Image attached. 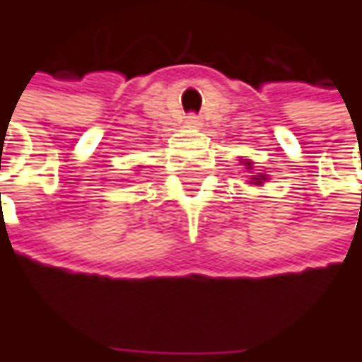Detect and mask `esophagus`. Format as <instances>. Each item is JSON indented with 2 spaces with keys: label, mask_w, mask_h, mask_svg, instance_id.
I'll use <instances>...</instances> for the list:
<instances>
[{
  "label": "esophagus",
  "mask_w": 362,
  "mask_h": 362,
  "mask_svg": "<svg viewBox=\"0 0 362 362\" xmlns=\"http://www.w3.org/2000/svg\"><path fill=\"white\" fill-rule=\"evenodd\" d=\"M185 124H187V128H201L203 124H201V118L199 116H195V114H189L185 119Z\"/></svg>",
  "instance_id": "1"
}]
</instances>
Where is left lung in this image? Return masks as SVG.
<instances>
[{
    "label": "left lung",
    "mask_w": 362,
    "mask_h": 362,
    "mask_svg": "<svg viewBox=\"0 0 362 362\" xmlns=\"http://www.w3.org/2000/svg\"><path fill=\"white\" fill-rule=\"evenodd\" d=\"M240 161V165L244 167V173H246V179H248V185L254 187H262L270 177L266 175V173H262V171H254V163L250 159H238Z\"/></svg>",
    "instance_id": "left-lung-1"
}]
</instances>
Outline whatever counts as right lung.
I'll return each instance as SVG.
<instances>
[{
  "mask_svg": "<svg viewBox=\"0 0 362 362\" xmlns=\"http://www.w3.org/2000/svg\"><path fill=\"white\" fill-rule=\"evenodd\" d=\"M139 167H141V165H139ZM136 171H139V169H136Z\"/></svg>",
  "mask_w": 362,
  "mask_h": 362,
  "instance_id": "1",
  "label": "right lung"
}]
</instances>
